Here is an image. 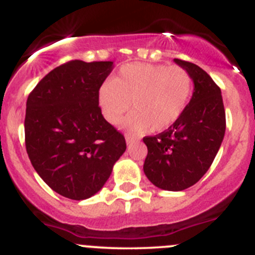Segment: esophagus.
Returning <instances> with one entry per match:
<instances>
[{
	"mask_svg": "<svg viewBox=\"0 0 255 255\" xmlns=\"http://www.w3.org/2000/svg\"><path fill=\"white\" fill-rule=\"evenodd\" d=\"M138 139H135L134 137H132V135H126V142H127V144H132V143L137 142Z\"/></svg>",
	"mask_w": 255,
	"mask_h": 255,
	"instance_id": "34e87169",
	"label": "esophagus"
}]
</instances>
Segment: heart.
Returning a JSON list of instances; mask_svg holds the SVG:
<instances>
[{
	"label": "heart",
	"mask_w": 255,
	"mask_h": 255,
	"mask_svg": "<svg viewBox=\"0 0 255 255\" xmlns=\"http://www.w3.org/2000/svg\"><path fill=\"white\" fill-rule=\"evenodd\" d=\"M193 83L189 73L177 66L132 63L121 70L116 80L105 81L98 92V102L106 120L112 125L125 121L133 133L162 132L182 116L192 96Z\"/></svg>",
	"instance_id": "1"
}]
</instances>
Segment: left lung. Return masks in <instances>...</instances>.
<instances>
[{
  "mask_svg": "<svg viewBox=\"0 0 255 255\" xmlns=\"http://www.w3.org/2000/svg\"><path fill=\"white\" fill-rule=\"evenodd\" d=\"M193 81V95L177 122L154 137H144L148 148L143 170L163 190L179 192L196 184L213 163L226 133L221 88L199 66L174 58Z\"/></svg>",
  "mask_w": 255,
  "mask_h": 255,
  "instance_id": "obj_1",
  "label": "left lung"
}]
</instances>
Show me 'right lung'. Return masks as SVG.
Segmentation results:
<instances>
[{"instance_id": "right-lung-1", "label": "right lung", "mask_w": 255, "mask_h": 255, "mask_svg": "<svg viewBox=\"0 0 255 255\" xmlns=\"http://www.w3.org/2000/svg\"><path fill=\"white\" fill-rule=\"evenodd\" d=\"M113 67L112 61L67 62L44 76L27 100L29 160L51 189L73 201L98 193L127 148L98 107Z\"/></svg>"}]
</instances>
